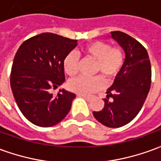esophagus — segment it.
<instances>
[{"label": "esophagus", "mask_w": 161, "mask_h": 161, "mask_svg": "<svg viewBox=\"0 0 161 161\" xmlns=\"http://www.w3.org/2000/svg\"><path fill=\"white\" fill-rule=\"evenodd\" d=\"M78 96H79V97H82L85 98V99H86V100H88V101H90L91 99H92V98H93V96H88V95L78 94Z\"/></svg>", "instance_id": "1"}]
</instances>
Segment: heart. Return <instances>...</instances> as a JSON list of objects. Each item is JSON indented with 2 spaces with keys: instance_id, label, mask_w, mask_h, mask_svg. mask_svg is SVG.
<instances>
[{
  "instance_id": "obj_1",
  "label": "heart",
  "mask_w": 161,
  "mask_h": 161,
  "mask_svg": "<svg viewBox=\"0 0 161 161\" xmlns=\"http://www.w3.org/2000/svg\"><path fill=\"white\" fill-rule=\"evenodd\" d=\"M82 53L85 57L96 61L93 73L99 74L106 82H111L117 76L124 63L123 51L104 41L90 43L83 47ZM78 62L79 57L77 53H68L63 60L64 72L70 77H75L78 71ZM101 78L99 76L92 78L77 77L70 81L68 86L77 94H91L103 87L104 83Z\"/></svg>"
}]
</instances>
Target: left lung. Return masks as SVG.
Instances as JSON below:
<instances>
[{"label":"left lung","instance_id":"1","mask_svg":"<svg viewBox=\"0 0 161 161\" xmlns=\"http://www.w3.org/2000/svg\"><path fill=\"white\" fill-rule=\"evenodd\" d=\"M111 37L124 51V63L106 92L104 107L93 115L106 127L120 128L142 109L150 90L152 73L148 54L141 43L120 31L111 32Z\"/></svg>","mask_w":161,"mask_h":161}]
</instances>
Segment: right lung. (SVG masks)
<instances>
[{
	"label": "right lung",
	"mask_w": 161,
	"mask_h": 161,
	"mask_svg": "<svg viewBox=\"0 0 161 161\" xmlns=\"http://www.w3.org/2000/svg\"><path fill=\"white\" fill-rule=\"evenodd\" d=\"M77 41L44 33L24 41L17 51L10 85L19 110L34 125L54 126L70 111L76 95L62 89L54 97L49 90L65 80L63 60L77 46Z\"/></svg>",
	"instance_id": "add662e5"
}]
</instances>
